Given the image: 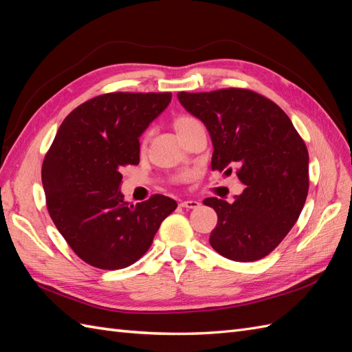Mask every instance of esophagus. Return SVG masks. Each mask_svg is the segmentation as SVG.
Returning a JSON list of instances; mask_svg holds the SVG:
<instances>
[{
	"mask_svg": "<svg viewBox=\"0 0 352 352\" xmlns=\"http://www.w3.org/2000/svg\"><path fill=\"white\" fill-rule=\"evenodd\" d=\"M179 206H182L183 208H187V210H196V208H199V206H201V202H198V201H193V199H190V201H183L182 204H179Z\"/></svg>",
	"mask_w": 352,
	"mask_h": 352,
	"instance_id": "esophagus-1",
	"label": "esophagus"
}]
</instances>
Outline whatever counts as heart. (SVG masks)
<instances>
[{
	"label": "heart",
	"instance_id": "1",
	"mask_svg": "<svg viewBox=\"0 0 352 352\" xmlns=\"http://www.w3.org/2000/svg\"><path fill=\"white\" fill-rule=\"evenodd\" d=\"M196 122H198V120L193 118V117H189V116H182V117H178V118L174 121V127H175V130H177L178 136L182 135L183 132H186V130L189 129L190 126L196 124Z\"/></svg>",
	"mask_w": 352,
	"mask_h": 352
}]
</instances>
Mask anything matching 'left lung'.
Returning a JSON list of instances; mask_svg holds the SVG:
<instances>
[{
	"label": "left lung",
	"instance_id": "8db88e82",
	"mask_svg": "<svg viewBox=\"0 0 352 352\" xmlns=\"http://www.w3.org/2000/svg\"><path fill=\"white\" fill-rule=\"evenodd\" d=\"M187 112L206 124L211 169L236 177L246 189L232 204L207 198L217 213L210 244L220 255L250 263L267 256L291 231L309 192V153L289 117L250 89L178 93Z\"/></svg>",
	"mask_w": 352,
	"mask_h": 352
}]
</instances>
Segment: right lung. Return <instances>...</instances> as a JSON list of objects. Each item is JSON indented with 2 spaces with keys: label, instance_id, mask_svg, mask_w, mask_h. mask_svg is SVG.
Listing matches in <instances>:
<instances>
[{
  "label": "right lung",
  "instance_id": "obj_1",
  "mask_svg": "<svg viewBox=\"0 0 352 352\" xmlns=\"http://www.w3.org/2000/svg\"><path fill=\"white\" fill-rule=\"evenodd\" d=\"M170 93H108L79 104L56 132L42 166L56 230L87 264L132 265L150 249L177 202L153 195L124 201L120 170L139 163V136L166 109Z\"/></svg>",
  "mask_w": 352,
  "mask_h": 352
}]
</instances>
